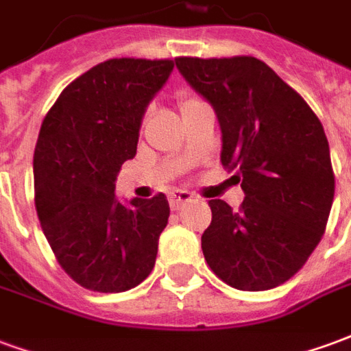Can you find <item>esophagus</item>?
<instances>
[{
  "label": "esophagus",
  "mask_w": 351,
  "mask_h": 351,
  "mask_svg": "<svg viewBox=\"0 0 351 351\" xmlns=\"http://www.w3.org/2000/svg\"><path fill=\"white\" fill-rule=\"evenodd\" d=\"M191 199L193 197H191L190 191L175 190L169 193V205H171V208H173V210H178V208H180L184 203H190Z\"/></svg>",
  "instance_id": "obj_1"
}]
</instances>
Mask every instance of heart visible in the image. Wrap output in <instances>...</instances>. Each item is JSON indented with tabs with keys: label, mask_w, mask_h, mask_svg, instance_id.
Masks as SVG:
<instances>
[{
	"label": "heart",
	"mask_w": 351,
	"mask_h": 351,
	"mask_svg": "<svg viewBox=\"0 0 351 351\" xmlns=\"http://www.w3.org/2000/svg\"><path fill=\"white\" fill-rule=\"evenodd\" d=\"M201 101L203 99H199L195 93L190 92V90H186V88H182V90H178V92H176V103H178L180 112H184L186 108L193 107V105H197V103H201Z\"/></svg>",
	"instance_id": "obj_1"
}]
</instances>
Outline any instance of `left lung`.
I'll list each match as a JSON object with an SVG mask.
<instances>
[{
	"label": "left lung",
	"instance_id": "8db88e82",
	"mask_svg": "<svg viewBox=\"0 0 351 351\" xmlns=\"http://www.w3.org/2000/svg\"><path fill=\"white\" fill-rule=\"evenodd\" d=\"M218 114L221 163L237 169L239 210L210 199L201 248L228 286L265 291L301 271L327 228L335 197L324 125L293 88L254 56L175 58Z\"/></svg>",
	"mask_w": 351,
	"mask_h": 351
}]
</instances>
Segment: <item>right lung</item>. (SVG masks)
<instances>
[{
    "instance_id": "add662e5",
    "label": "right lung",
    "mask_w": 351,
    "mask_h": 351,
    "mask_svg": "<svg viewBox=\"0 0 351 351\" xmlns=\"http://www.w3.org/2000/svg\"><path fill=\"white\" fill-rule=\"evenodd\" d=\"M173 60L112 58L64 88L43 120L34 154L35 208L58 263L79 286L120 293L152 272L167 226L163 193L114 197L123 161L137 154L146 105Z\"/></svg>"
}]
</instances>
